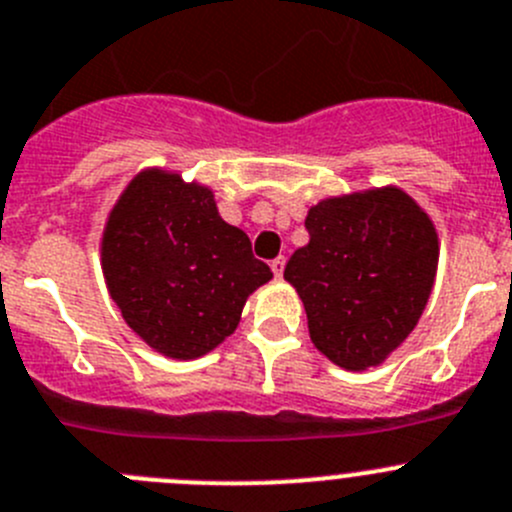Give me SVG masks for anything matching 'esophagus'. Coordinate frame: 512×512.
<instances>
[{"label": "esophagus", "mask_w": 512, "mask_h": 512, "mask_svg": "<svg viewBox=\"0 0 512 512\" xmlns=\"http://www.w3.org/2000/svg\"><path fill=\"white\" fill-rule=\"evenodd\" d=\"M284 266H286V259H284V256H276V259L271 261V269H274V276H276V279H281V276H284Z\"/></svg>", "instance_id": "obj_1"}]
</instances>
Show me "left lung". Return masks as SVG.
<instances>
[{
	"label": "left lung",
	"instance_id": "obj_1",
	"mask_svg": "<svg viewBox=\"0 0 512 512\" xmlns=\"http://www.w3.org/2000/svg\"><path fill=\"white\" fill-rule=\"evenodd\" d=\"M309 243L284 269L301 296L309 337L344 369L382 364L412 334L430 299L440 243L430 216L402 188L319 201Z\"/></svg>",
	"mask_w": 512,
	"mask_h": 512
}]
</instances>
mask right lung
Returning a JSON list of instances; mask_svg holds the SVG:
<instances>
[{
    "mask_svg": "<svg viewBox=\"0 0 512 512\" xmlns=\"http://www.w3.org/2000/svg\"><path fill=\"white\" fill-rule=\"evenodd\" d=\"M102 274L128 326L155 352L196 359L236 332L243 304L271 279L213 191L178 173L135 175L107 216Z\"/></svg>",
    "mask_w": 512,
    "mask_h": 512,
    "instance_id": "right-lung-1",
    "label": "right lung"
}]
</instances>
